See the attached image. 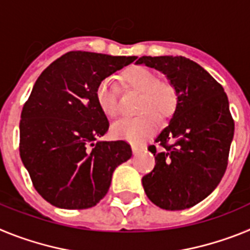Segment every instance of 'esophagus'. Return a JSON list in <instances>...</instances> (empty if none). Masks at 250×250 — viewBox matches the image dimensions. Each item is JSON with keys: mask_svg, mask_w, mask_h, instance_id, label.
Here are the masks:
<instances>
[{"mask_svg": "<svg viewBox=\"0 0 250 250\" xmlns=\"http://www.w3.org/2000/svg\"><path fill=\"white\" fill-rule=\"evenodd\" d=\"M143 146H140V145H135V144H131V149H132V152L134 154H138L139 151H140V149Z\"/></svg>", "mask_w": 250, "mask_h": 250, "instance_id": "esophagus-1", "label": "esophagus"}]
</instances>
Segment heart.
<instances>
[{"mask_svg":"<svg viewBox=\"0 0 250 250\" xmlns=\"http://www.w3.org/2000/svg\"><path fill=\"white\" fill-rule=\"evenodd\" d=\"M124 89L140 94L138 104L139 116L124 119L112 126V135L130 143H141L155 131L158 118H170L178 105L175 86L167 79L158 77L155 72L144 66H130L120 74ZM101 111L109 119L119 115L118 87L109 79L100 81L95 92Z\"/></svg>","mask_w":250,"mask_h":250,"instance_id":"heart-1","label":"heart"}]
</instances>
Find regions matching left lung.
<instances>
[{"mask_svg":"<svg viewBox=\"0 0 250 250\" xmlns=\"http://www.w3.org/2000/svg\"><path fill=\"white\" fill-rule=\"evenodd\" d=\"M136 63L167 75L178 94L169 125L149 146L155 167L143 187L161 209H188L218 187L228 167L234 135L228 96L202 66L183 56H143Z\"/></svg>","mask_w":250,"mask_h":250,"instance_id":"obj_1","label":"left lung"}]
</instances>
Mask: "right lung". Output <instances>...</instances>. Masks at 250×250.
<instances>
[{"instance_id": "right-lung-1", "label": "right lung", "mask_w": 250, "mask_h": 250, "mask_svg": "<svg viewBox=\"0 0 250 250\" xmlns=\"http://www.w3.org/2000/svg\"><path fill=\"white\" fill-rule=\"evenodd\" d=\"M136 56L70 51L40 75L23 105L20 156L37 193L62 209H87L109 190L114 170L131 158L126 141H96L109 130L95 92Z\"/></svg>"}]
</instances>
